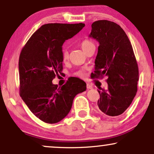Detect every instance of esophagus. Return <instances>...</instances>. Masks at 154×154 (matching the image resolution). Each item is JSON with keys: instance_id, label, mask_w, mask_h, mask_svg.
<instances>
[{"instance_id": "obj_1", "label": "esophagus", "mask_w": 154, "mask_h": 154, "mask_svg": "<svg viewBox=\"0 0 154 154\" xmlns=\"http://www.w3.org/2000/svg\"><path fill=\"white\" fill-rule=\"evenodd\" d=\"M86 88H87V89H91L92 88V86H91V85L89 84V83H87V84H86Z\"/></svg>"}]
</instances>
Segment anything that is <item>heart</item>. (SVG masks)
Returning a JSON list of instances; mask_svg holds the SVG:
<instances>
[{"label":"heart","instance_id":"heart-1","mask_svg":"<svg viewBox=\"0 0 154 154\" xmlns=\"http://www.w3.org/2000/svg\"><path fill=\"white\" fill-rule=\"evenodd\" d=\"M91 45H94V43H93L91 41H90V40H88V39L84 40V41H83L81 43V47L84 52L86 51L87 48H89L90 46H91ZM68 57H69V56H68V51L66 50L63 51V52H62L63 60H64V61L67 60L68 59ZM76 75H79V76H80V77L83 78V77H85L86 74H85V73L83 71H79L76 73Z\"/></svg>","mask_w":154,"mask_h":154}]
</instances>
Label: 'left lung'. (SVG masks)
Returning <instances> with one entry per match:
<instances>
[{
	"mask_svg": "<svg viewBox=\"0 0 154 154\" xmlns=\"http://www.w3.org/2000/svg\"><path fill=\"white\" fill-rule=\"evenodd\" d=\"M89 37L99 43L93 79L108 77V88L98 86L99 110L104 115L117 117L129 107L137 92L138 67L132 45L119 25L106 20L91 25Z\"/></svg>",
	"mask_w": 154,
	"mask_h": 154,
	"instance_id": "left-lung-1",
	"label": "left lung"
}]
</instances>
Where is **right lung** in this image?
<instances>
[{"label":"right lung","mask_w":154,"mask_h":154,"mask_svg":"<svg viewBox=\"0 0 154 154\" xmlns=\"http://www.w3.org/2000/svg\"><path fill=\"white\" fill-rule=\"evenodd\" d=\"M84 23L43 25L24 45L19 57L20 96L40 120L56 123L71 111L73 98L86 90V83L69 78L61 87L52 81L63 70L62 45Z\"/></svg>","instance_id":"obj_1"}]
</instances>
